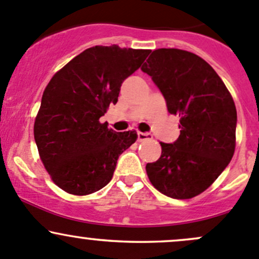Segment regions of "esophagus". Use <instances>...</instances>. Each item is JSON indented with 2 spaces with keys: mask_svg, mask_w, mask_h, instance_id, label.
I'll use <instances>...</instances> for the list:
<instances>
[{
  "mask_svg": "<svg viewBox=\"0 0 259 259\" xmlns=\"http://www.w3.org/2000/svg\"><path fill=\"white\" fill-rule=\"evenodd\" d=\"M153 135L150 133H138V140L139 142H145V140H151Z\"/></svg>",
  "mask_w": 259,
  "mask_h": 259,
  "instance_id": "obj_1",
  "label": "esophagus"
}]
</instances>
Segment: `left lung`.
I'll return each instance as SVG.
<instances>
[{
    "label": "left lung",
    "mask_w": 259,
    "mask_h": 259,
    "mask_svg": "<svg viewBox=\"0 0 259 259\" xmlns=\"http://www.w3.org/2000/svg\"><path fill=\"white\" fill-rule=\"evenodd\" d=\"M142 71L163 94L169 113L180 117L179 138L160 143V158L146 164V174L166 197L189 199L210 187L233 158L236 105L213 67L189 51L155 50Z\"/></svg>",
    "instance_id": "8db88e82"
}]
</instances>
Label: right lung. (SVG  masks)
Segmentation results:
<instances>
[{"instance_id": "obj_1", "label": "right lung", "mask_w": 259, "mask_h": 259, "mask_svg": "<svg viewBox=\"0 0 259 259\" xmlns=\"http://www.w3.org/2000/svg\"><path fill=\"white\" fill-rule=\"evenodd\" d=\"M150 50L94 46L52 76L44 91L33 126L38 154L55 184L86 195L105 187L120 154L134 144L137 132L116 133L99 120L117 103L121 83Z\"/></svg>"}]
</instances>
